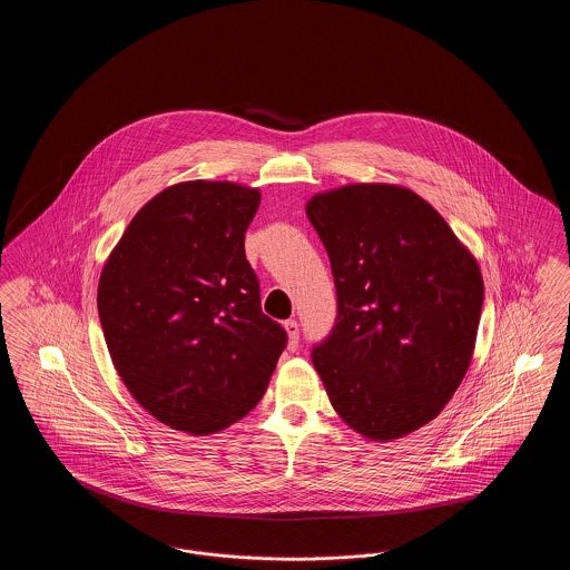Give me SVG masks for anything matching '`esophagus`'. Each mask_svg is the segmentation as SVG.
Wrapping results in <instances>:
<instances>
[{
	"instance_id": "1",
	"label": "esophagus",
	"mask_w": 570,
	"mask_h": 570,
	"mask_svg": "<svg viewBox=\"0 0 570 570\" xmlns=\"http://www.w3.org/2000/svg\"><path fill=\"white\" fill-rule=\"evenodd\" d=\"M284 331L288 335V351H295L298 346V323L297 321H286Z\"/></svg>"
}]
</instances>
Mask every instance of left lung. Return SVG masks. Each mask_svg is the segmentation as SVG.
Instances as JSON below:
<instances>
[{
	"label": "left lung",
	"mask_w": 570,
	"mask_h": 570,
	"mask_svg": "<svg viewBox=\"0 0 570 570\" xmlns=\"http://www.w3.org/2000/svg\"><path fill=\"white\" fill-rule=\"evenodd\" d=\"M325 245L337 323L312 361L340 419L372 442L434 421L465 376L481 321L474 254L416 191L348 184L305 205Z\"/></svg>",
	"instance_id": "1"
}]
</instances>
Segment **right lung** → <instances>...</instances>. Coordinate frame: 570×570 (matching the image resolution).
<instances>
[{
    "mask_svg": "<svg viewBox=\"0 0 570 570\" xmlns=\"http://www.w3.org/2000/svg\"><path fill=\"white\" fill-rule=\"evenodd\" d=\"M261 190L181 181L145 203L102 267L110 361L140 406L190 435L217 434L265 395L286 346L261 309L245 230Z\"/></svg>",
    "mask_w": 570,
    "mask_h": 570,
    "instance_id": "add662e5",
    "label": "right lung"
}]
</instances>
